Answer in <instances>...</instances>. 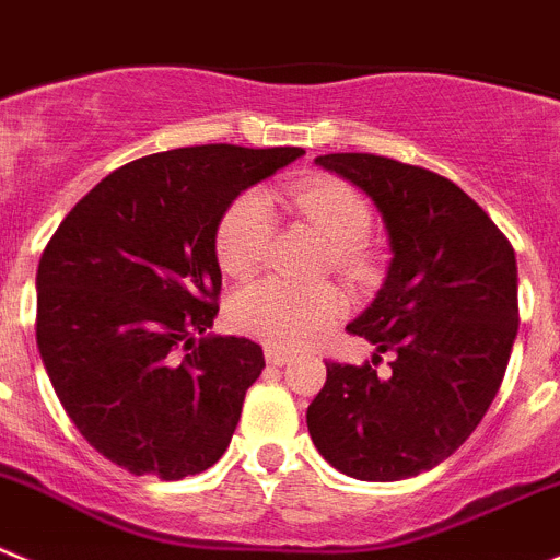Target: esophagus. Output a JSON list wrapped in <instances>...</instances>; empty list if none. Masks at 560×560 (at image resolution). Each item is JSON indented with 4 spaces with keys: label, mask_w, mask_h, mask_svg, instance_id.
Instances as JSON below:
<instances>
[{
    "label": "esophagus",
    "mask_w": 560,
    "mask_h": 560,
    "mask_svg": "<svg viewBox=\"0 0 560 560\" xmlns=\"http://www.w3.org/2000/svg\"><path fill=\"white\" fill-rule=\"evenodd\" d=\"M265 360H268L270 365H287V362L292 360V351L273 349V346H268V349H265Z\"/></svg>",
    "instance_id": "1"
}]
</instances>
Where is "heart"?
I'll list each match as a JSON object with an SVG mask.
<instances>
[{"label": "heart", "instance_id": "1", "mask_svg": "<svg viewBox=\"0 0 560 560\" xmlns=\"http://www.w3.org/2000/svg\"><path fill=\"white\" fill-rule=\"evenodd\" d=\"M281 198L331 243V261L342 273L362 276L368 256L362 240L371 231V209L354 186L329 175L299 180L281 189ZM276 236L270 198L259 189L240 195L218 225V261L234 279L256 273L268 261ZM346 295L337 287H295L281 279H265L245 287L231 299L229 320L236 331L256 340L295 349L320 335L346 312Z\"/></svg>", "mask_w": 560, "mask_h": 560}]
</instances>
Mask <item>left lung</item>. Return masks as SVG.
<instances>
[{
  "label": "left lung",
  "instance_id": "8db88e82",
  "mask_svg": "<svg viewBox=\"0 0 560 560\" xmlns=\"http://www.w3.org/2000/svg\"><path fill=\"white\" fill-rule=\"evenodd\" d=\"M315 164L374 200L390 268L354 324L392 374L326 362L306 410L312 443L342 475L368 482L430 471L466 441L500 390L518 329L516 254L486 211L443 175L374 153Z\"/></svg>",
  "mask_w": 560,
  "mask_h": 560
}]
</instances>
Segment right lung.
Returning a JSON list of instances; mask_svg holds the SVG:
<instances>
[{"instance_id":"add662e5","label":"right lung","mask_w":560,"mask_h":560,"mask_svg":"<svg viewBox=\"0 0 560 560\" xmlns=\"http://www.w3.org/2000/svg\"><path fill=\"white\" fill-rule=\"evenodd\" d=\"M301 148L200 144L114 170L58 225L35 290V340L80 435L130 475H200L223 457L265 354L203 335L223 273L218 225Z\"/></svg>"}]
</instances>
